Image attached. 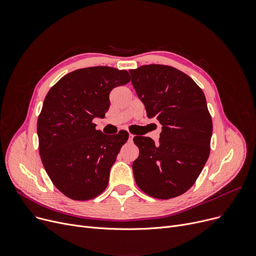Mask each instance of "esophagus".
Returning a JSON list of instances; mask_svg holds the SVG:
<instances>
[{"label":"esophagus","instance_id":"1","mask_svg":"<svg viewBox=\"0 0 256 256\" xmlns=\"http://www.w3.org/2000/svg\"><path fill=\"white\" fill-rule=\"evenodd\" d=\"M132 138H134V135H132V134H130H130H128V140H130V141H132Z\"/></svg>","mask_w":256,"mask_h":256}]
</instances>
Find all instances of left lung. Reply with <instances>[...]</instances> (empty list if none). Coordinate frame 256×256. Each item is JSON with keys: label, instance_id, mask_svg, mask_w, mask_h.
<instances>
[{"label": "left lung", "instance_id": "8db88e82", "mask_svg": "<svg viewBox=\"0 0 256 256\" xmlns=\"http://www.w3.org/2000/svg\"><path fill=\"white\" fill-rule=\"evenodd\" d=\"M128 72L147 117L163 126L156 144L134 137L139 148L132 163L136 184L154 198L178 197L195 184L210 156L212 121L204 93L172 66L150 64Z\"/></svg>", "mask_w": 256, "mask_h": 256}]
</instances>
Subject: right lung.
Wrapping results in <instances>:
<instances>
[{
	"label": "right lung",
	"mask_w": 256,
	"mask_h": 256,
	"mask_svg": "<svg viewBox=\"0 0 256 256\" xmlns=\"http://www.w3.org/2000/svg\"><path fill=\"white\" fill-rule=\"evenodd\" d=\"M130 80L126 70L94 66L65 74L48 92L37 120L38 150L48 178L66 197L90 200L106 188L128 132L110 138L96 130L93 119L104 117L112 89Z\"/></svg>",
	"instance_id": "obj_1"
}]
</instances>
